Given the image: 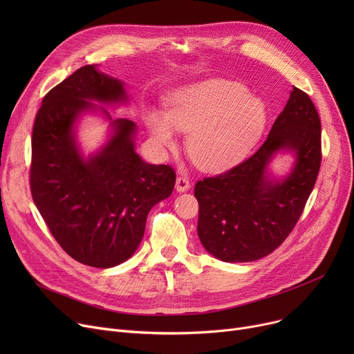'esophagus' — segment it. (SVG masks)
<instances>
[{"mask_svg":"<svg viewBox=\"0 0 354 354\" xmlns=\"http://www.w3.org/2000/svg\"><path fill=\"white\" fill-rule=\"evenodd\" d=\"M189 187H191V183H189L188 178H185V176H179V178H176L175 188H176V191H178V192H187V191L189 189Z\"/></svg>","mask_w":354,"mask_h":354,"instance_id":"1","label":"esophagus"}]
</instances>
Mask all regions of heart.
<instances>
[{
    "instance_id": "heart-1",
    "label": "heart",
    "mask_w": 354,
    "mask_h": 354,
    "mask_svg": "<svg viewBox=\"0 0 354 354\" xmlns=\"http://www.w3.org/2000/svg\"><path fill=\"white\" fill-rule=\"evenodd\" d=\"M166 110L147 109L145 124L160 151H175L178 133L202 171L224 172L243 159L261 138L267 109L245 86L230 80H205L175 88Z\"/></svg>"
}]
</instances>
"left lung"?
<instances>
[{"instance_id": "obj_1", "label": "left lung", "mask_w": 354, "mask_h": 354, "mask_svg": "<svg viewBox=\"0 0 354 354\" xmlns=\"http://www.w3.org/2000/svg\"><path fill=\"white\" fill-rule=\"evenodd\" d=\"M295 156L278 180L269 163L278 153ZM322 163V123L307 93L292 87L267 140L245 162L196 182L198 235L209 254L225 263H250L280 247L300 219Z\"/></svg>"}]
</instances>
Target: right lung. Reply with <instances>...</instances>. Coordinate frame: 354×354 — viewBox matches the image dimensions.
Wrapping results in <instances>:
<instances>
[{"label":"right lung","instance_id":"1","mask_svg":"<svg viewBox=\"0 0 354 354\" xmlns=\"http://www.w3.org/2000/svg\"><path fill=\"white\" fill-rule=\"evenodd\" d=\"M124 83L83 66L51 88L37 111L31 139L30 187L37 209L76 261L110 268L135 254L146 218L171 196L176 175L171 166L146 163L136 153V123L111 119L100 104H126ZM100 111L111 136L84 157L75 126L84 113Z\"/></svg>","mask_w":354,"mask_h":354}]
</instances>
